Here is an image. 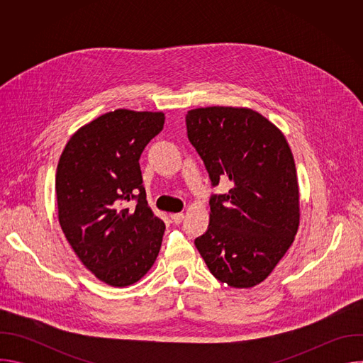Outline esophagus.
<instances>
[{
    "label": "esophagus",
    "instance_id": "1",
    "mask_svg": "<svg viewBox=\"0 0 363 363\" xmlns=\"http://www.w3.org/2000/svg\"><path fill=\"white\" fill-rule=\"evenodd\" d=\"M171 218L175 224H181L184 220V214L182 213H177V214H171Z\"/></svg>",
    "mask_w": 363,
    "mask_h": 363
}]
</instances>
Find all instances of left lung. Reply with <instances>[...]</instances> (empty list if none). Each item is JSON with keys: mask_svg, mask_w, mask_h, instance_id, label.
<instances>
[{"mask_svg": "<svg viewBox=\"0 0 363 363\" xmlns=\"http://www.w3.org/2000/svg\"><path fill=\"white\" fill-rule=\"evenodd\" d=\"M188 139L213 185L210 224L195 247L213 276L237 289L264 281L294 241L300 224L296 164L283 132L250 108L188 111Z\"/></svg>", "mask_w": 363, "mask_h": 363, "instance_id": "left-lung-1", "label": "left lung"}]
</instances>
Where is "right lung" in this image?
Returning a JSON list of instances; mask_svg holds the SVG:
<instances>
[{
  "mask_svg": "<svg viewBox=\"0 0 363 363\" xmlns=\"http://www.w3.org/2000/svg\"><path fill=\"white\" fill-rule=\"evenodd\" d=\"M164 122L162 112L101 115L72 135L57 165L60 227L83 266L113 287L139 281L161 250L165 224L147 205L139 158Z\"/></svg>",
  "mask_w": 363,
  "mask_h": 363,
  "instance_id": "1",
  "label": "right lung"
}]
</instances>
